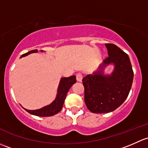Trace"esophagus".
<instances>
[{
	"mask_svg": "<svg viewBox=\"0 0 148 148\" xmlns=\"http://www.w3.org/2000/svg\"><path fill=\"white\" fill-rule=\"evenodd\" d=\"M82 79H83V75L80 73H78L76 74V80L78 82H81Z\"/></svg>",
	"mask_w": 148,
	"mask_h": 148,
	"instance_id": "34e87169",
	"label": "esophagus"
}]
</instances>
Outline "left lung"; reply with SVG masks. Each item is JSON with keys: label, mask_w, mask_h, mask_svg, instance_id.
<instances>
[{"label": "left lung", "mask_w": 148, "mask_h": 148, "mask_svg": "<svg viewBox=\"0 0 148 148\" xmlns=\"http://www.w3.org/2000/svg\"><path fill=\"white\" fill-rule=\"evenodd\" d=\"M108 57L93 75L83 78L84 100L87 108L93 113H107L120 107L129 95L133 80V71L128 55L117 45L106 43ZM110 63L115 69L110 76L103 70Z\"/></svg>", "instance_id": "8db88e82"}]
</instances>
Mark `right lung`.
I'll return each mask as SVG.
<instances>
[{
  "instance_id": "obj_1",
  "label": "right lung",
  "mask_w": 148,
  "mask_h": 148,
  "mask_svg": "<svg viewBox=\"0 0 148 148\" xmlns=\"http://www.w3.org/2000/svg\"><path fill=\"white\" fill-rule=\"evenodd\" d=\"M41 51L42 52L43 51ZM37 52L38 50H33V51H30L28 52V53L23 54L21 58L28 56L30 53H37ZM75 82L76 77L75 75L71 76V77H63L60 80V84H59L58 89V94L56 100L51 104H50L49 106H45L44 108H40V109L35 110H29L26 109L25 110L30 114L36 115V116L48 117L56 115L58 112H60L62 108H63V103L65 102V99L66 97L67 93H68L71 87L74 83H75Z\"/></svg>"
}]
</instances>
